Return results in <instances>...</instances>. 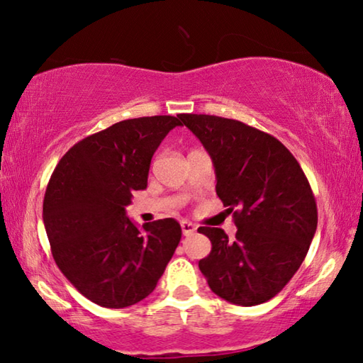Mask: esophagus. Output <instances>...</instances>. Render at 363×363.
<instances>
[{"mask_svg":"<svg viewBox=\"0 0 363 363\" xmlns=\"http://www.w3.org/2000/svg\"><path fill=\"white\" fill-rule=\"evenodd\" d=\"M182 233L183 236H191V234L196 233V226L191 223V221H182Z\"/></svg>","mask_w":363,"mask_h":363,"instance_id":"34e87169","label":"esophagus"}]
</instances>
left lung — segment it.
Returning <instances> with one entry per match:
<instances>
[{"mask_svg":"<svg viewBox=\"0 0 363 363\" xmlns=\"http://www.w3.org/2000/svg\"><path fill=\"white\" fill-rule=\"evenodd\" d=\"M211 155L217 194L238 226H201L212 250L199 262L215 295L239 306L276 296L306 258L317 228L313 189L295 156L276 137L240 121L180 114Z\"/></svg>","mask_w":363,"mask_h":363,"instance_id":"obj_1","label":"left lung"}]
</instances>
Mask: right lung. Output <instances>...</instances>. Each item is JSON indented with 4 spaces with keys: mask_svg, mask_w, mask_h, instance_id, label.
Here are the masks:
<instances>
[{
    "mask_svg": "<svg viewBox=\"0 0 363 363\" xmlns=\"http://www.w3.org/2000/svg\"><path fill=\"white\" fill-rule=\"evenodd\" d=\"M180 116L125 119L73 145L55 165L43 220L59 269L87 300L127 308L148 296L182 238L174 218L125 217L132 191L145 189L151 157Z\"/></svg>",
    "mask_w": 363,
    "mask_h": 363,
    "instance_id": "add662e5",
    "label": "right lung"
}]
</instances>
